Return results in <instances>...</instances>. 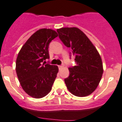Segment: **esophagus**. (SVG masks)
<instances>
[{
  "instance_id": "esophagus-1",
  "label": "esophagus",
  "mask_w": 122,
  "mask_h": 122,
  "mask_svg": "<svg viewBox=\"0 0 122 122\" xmlns=\"http://www.w3.org/2000/svg\"><path fill=\"white\" fill-rule=\"evenodd\" d=\"M58 68H59V69H60H60H62V66H58Z\"/></svg>"
}]
</instances>
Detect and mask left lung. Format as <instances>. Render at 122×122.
Segmentation results:
<instances>
[{
    "mask_svg": "<svg viewBox=\"0 0 122 122\" xmlns=\"http://www.w3.org/2000/svg\"><path fill=\"white\" fill-rule=\"evenodd\" d=\"M64 45L72 50L76 65L69 67L70 75L64 79L67 88L73 95L85 97L98 86L103 74L102 59L93 43L78 28L57 29Z\"/></svg>",
    "mask_w": 122,
    "mask_h": 122,
    "instance_id": "left-lung-1",
    "label": "left lung"
}]
</instances>
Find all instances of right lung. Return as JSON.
<instances>
[{
	"mask_svg": "<svg viewBox=\"0 0 122 122\" xmlns=\"http://www.w3.org/2000/svg\"><path fill=\"white\" fill-rule=\"evenodd\" d=\"M58 35L51 29H39L18 54L15 66L18 79L23 90L34 98H41L51 92L58 72L57 66L42 64L49 58V44Z\"/></svg>",
	"mask_w": 122,
	"mask_h": 122,
	"instance_id": "1",
	"label": "right lung"
}]
</instances>
